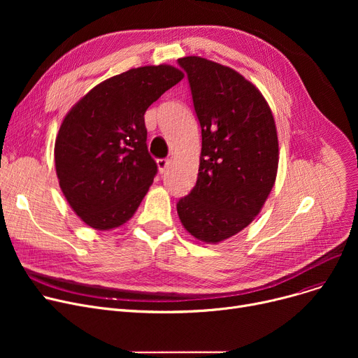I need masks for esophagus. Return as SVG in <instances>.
I'll return each instance as SVG.
<instances>
[{
	"instance_id": "34e87169",
	"label": "esophagus",
	"mask_w": 358,
	"mask_h": 358,
	"mask_svg": "<svg viewBox=\"0 0 358 358\" xmlns=\"http://www.w3.org/2000/svg\"><path fill=\"white\" fill-rule=\"evenodd\" d=\"M157 164H158V169H159V173L162 174V173H165V169L168 168V165H169V161H168V159H164V158H161V159H158V161H157Z\"/></svg>"
}]
</instances>
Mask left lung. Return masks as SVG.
<instances>
[{
	"mask_svg": "<svg viewBox=\"0 0 358 358\" xmlns=\"http://www.w3.org/2000/svg\"><path fill=\"white\" fill-rule=\"evenodd\" d=\"M201 127L197 182L180 199L177 213L196 239L219 243L255 219L275 182L278 139L271 108L261 91L235 69L185 56Z\"/></svg>",
	"mask_w": 358,
	"mask_h": 358,
	"instance_id": "8db88e82",
	"label": "left lung"
}]
</instances>
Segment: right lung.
I'll return each instance as SVG.
<instances>
[{
	"mask_svg": "<svg viewBox=\"0 0 358 358\" xmlns=\"http://www.w3.org/2000/svg\"><path fill=\"white\" fill-rule=\"evenodd\" d=\"M182 78L166 64L131 68L90 90L66 113L55 141L56 176L88 227L115 229L138 210L158 171L146 146L145 111Z\"/></svg>",
	"mask_w": 358,
	"mask_h": 358,
	"instance_id": "1",
	"label": "right lung"
}]
</instances>
